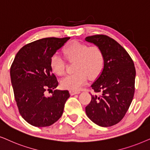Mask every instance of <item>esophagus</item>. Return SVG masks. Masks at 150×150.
I'll return each mask as SVG.
<instances>
[{
	"mask_svg": "<svg viewBox=\"0 0 150 150\" xmlns=\"http://www.w3.org/2000/svg\"><path fill=\"white\" fill-rule=\"evenodd\" d=\"M80 93V91H70V94L71 95H76V94H79Z\"/></svg>",
	"mask_w": 150,
	"mask_h": 150,
	"instance_id": "1",
	"label": "esophagus"
}]
</instances>
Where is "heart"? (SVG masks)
<instances>
[{"mask_svg":"<svg viewBox=\"0 0 150 150\" xmlns=\"http://www.w3.org/2000/svg\"><path fill=\"white\" fill-rule=\"evenodd\" d=\"M66 59L75 62L71 75H67L60 81L63 88L76 91L87 83L88 78L93 79L100 75L104 67L105 57L98 46H91L79 41H74L63 50ZM51 68L59 76L65 73L66 62L60 55L55 53L50 60Z\"/></svg>","mask_w":150,"mask_h":150,"instance_id":"heart-1","label":"heart"}]
</instances>
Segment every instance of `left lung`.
<instances>
[{
    "instance_id": "left-lung-1",
    "label": "left lung",
    "mask_w": 150,
    "mask_h": 150,
    "mask_svg": "<svg viewBox=\"0 0 150 150\" xmlns=\"http://www.w3.org/2000/svg\"><path fill=\"white\" fill-rule=\"evenodd\" d=\"M104 53V67L92 84L95 92L86 107L88 118L101 127H110L122 120L132 101L136 70L132 59L122 46L106 35L88 36Z\"/></svg>"
}]
</instances>
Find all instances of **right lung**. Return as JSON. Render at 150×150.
Wrapping results in <instances>:
<instances>
[{"mask_svg": "<svg viewBox=\"0 0 150 150\" xmlns=\"http://www.w3.org/2000/svg\"><path fill=\"white\" fill-rule=\"evenodd\" d=\"M69 37L46 38L27 44L16 55L10 69L11 81L22 117L33 126L47 127L63 114L69 91L55 90L58 86L50 65L51 57ZM52 91L51 97L44 92Z\"/></svg>", "mask_w": 150, "mask_h": 150, "instance_id": "right-lung-1", "label": "right lung"}]
</instances>
